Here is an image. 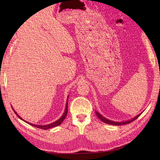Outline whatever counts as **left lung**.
<instances>
[{
    "label": "left lung",
    "mask_w": 160,
    "mask_h": 160,
    "mask_svg": "<svg viewBox=\"0 0 160 160\" xmlns=\"http://www.w3.org/2000/svg\"><path fill=\"white\" fill-rule=\"evenodd\" d=\"M95 113H96V115H98V117L102 121V122H103L104 123H108V124H111V125H125V124H128V123H131V122H133V121L135 120V119H136L139 116L141 115V114H139L138 115H137L136 117H135L134 118H133L132 119H131V120H129V121H128V122H113V121H111V120H109V119H106V118H105L104 117H103L102 115H101V114H99V113H98V111H95Z\"/></svg>",
    "instance_id": "8db88e82"
}]
</instances>
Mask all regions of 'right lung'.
<instances>
[{"label":"right lung","instance_id":"right-lung-1","mask_svg":"<svg viewBox=\"0 0 160 160\" xmlns=\"http://www.w3.org/2000/svg\"><path fill=\"white\" fill-rule=\"evenodd\" d=\"M13 111H14V113H15L19 118H20L21 119H22V121H24V122H25L26 123H28V124H30L31 125H32V126H34V127L37 128L42 129H50V128H54V127L58 126V125H61V123L62 122H63V120H64V119H65V118H66V115H67V111H68V99H67V103H66V108H65V112H64L63 115H62L61 116V118L59 120L56 121V122H53V123H50V124H49V125H38L32 124V123H29V122H26V121H25L24 119H22L20 117V116H19V115L17 113L16 111H14V109H13Z\"/></svg>","mask_w":160,"mask_h":160}]
</instances>
